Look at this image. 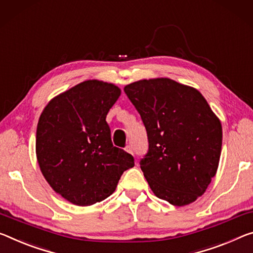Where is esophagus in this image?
<instances>
[{
	"mask_svg": "<svg viewBox=\"0 0 253 253\" xmlns=\"http://www.w3.org/2000/svg\"><path fill=\"white\" fill-rule=\"evenodd\" d=\"M125 150L128 152V153H130V154H133V146L131 145H129V144H128V145H126V147H125Z\"/></svg>",
	"mask_w": 253,
	"mask_h": 253,
	"instance_id": "1",
	"label": "esophagus"
}]
</instances>
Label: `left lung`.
<instances>
[{"label":"left lung","instance_id":"left-lung-1","mask_svg":"<svg viewBox=\"0 0 253 253\" xmlns=\"http://www.w3.org/2000/svg\"><path fill=\"white\" fill-rule=\"evenodd\" d=\"M145 126L148 151L139 164L156 197L172 205L195 202L218 168L222 126L202 93L170 79L125 86Z\"/></svg>","mask_w":253,"mask_h":253}]
</instances>
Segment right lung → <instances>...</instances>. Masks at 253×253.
Segmentation results:
<instances>
[{"label": "right lung", "instance_id": "right-lung-1", "mask_svg": "<svg viewBox=\"0 0 253 253\" xmlns=\"http://www.w3.org/2000/svg\"><path fill=\"white\" fill-rule=\"evenodd\" d=\"M120 89L97 80L57 95L40 115L36 153L53 189L78 206H90L115 191L122 174L135 166L133 155L114 146L108 111Z\"/></svg>", "mask_w": 253, "mask_h": 253}]
</instances>
